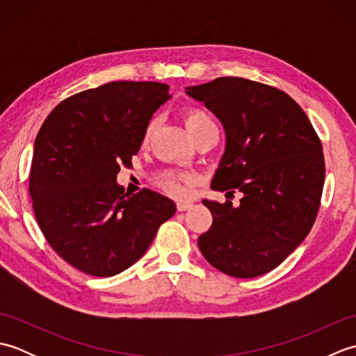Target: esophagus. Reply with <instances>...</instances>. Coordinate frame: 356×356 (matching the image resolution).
Wrapping results in <instances>:
<instances>
[{
    "label": "esophagus",
    "instance_id": "1",
    "mask_svg": "<svg viewBox=\"0 0 356 356\" xmlns=\"http://www.w3.org/2000/svg\"><path fill=\"white\" fill-rule=\"evenodd\" d=\"M191 207H193L191 202H177V211H180V213H182V211L190 209Z\"/></svg>",
    "mask_w": 356,
    "mask_h": 356
}]
</instances>
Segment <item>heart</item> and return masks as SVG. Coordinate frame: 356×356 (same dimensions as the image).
I'll return each instance as SVG.
<instances>
[{
  "label": "heart",
  "instance_id": "obj_1",
  "mask_svg": "<svg viewBox=\"0 0 356 356\" xmlns=\"http://www.w3.org/2000/svg\"><path fill=\"white\" fill-rule=\"evenodd\" d=\"M184 120H185L188 131H190L191 134L197 133L199 130H202V128H205V127L214 125V120L211 119L208 113L200 110V108L186 110L184 115ZM153 130H154V122H149L147 130H145V136H143V140L149 139V136L153 134ZM161 185L163 186V190L166 193H170L171 195H174V197H184V195H186V190L182 185V177L174 176V174H168V176H165L162 179Z\"/></svg>",
  "mask_w": 356,
  "mask_h": 356
}]
</instances>
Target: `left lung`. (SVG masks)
I'll list each match as a JSON object with an SVG mask.
<instances>
[{"instance_id": "left-lung-1", "label": "left lung", "mask_w": 356, "mask_h": 356, "mask_svg": "<svg viewBox=\"0 0 356 356\" xmlns=\"http://www.w3.org/2000/svg\"><path fill=\"white\" fill-rule=\"evenodd\" d=\"M220 119L226 148L211 188L243 197L238 207L203 200L213 225L197 243L223 274L254 278L277 268L312 229L324 185L318 134L282 90L225 76L186 87Z\"/></svg>"}]
</instances>
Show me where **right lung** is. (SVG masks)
I'll list each match as a JSON object with an SVG mask.
<instances>
[{"label": "right lung", "instance_id": "add662e5", "mask_svg": "<svg viewBox=\"0 0 356 356\" xmlns=\"http://www.w3.org/2000/svg\"><path fill=\"white\" fill-rule=\"evenodd\" d=\"M168 90L108 82L59 102L40 128L29 177L35 217L53 251L81 272L113 277L128 269L176 213L162 194L143 188L128 195L116 184Z\"/></svg>", "mask_w": 356, "mask_h": 356}]
</instances>
